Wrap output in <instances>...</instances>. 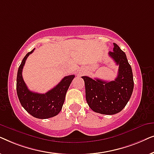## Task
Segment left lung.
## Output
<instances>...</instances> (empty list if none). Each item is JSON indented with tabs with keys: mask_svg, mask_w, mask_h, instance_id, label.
Returning <instances> with one entry per match:
<instances>
[{
	"mask_svg": "<svg viewBox=\"0 0 154 154\" xmlns=\"http://www.w3.org/2000/svg\"><path fill=\"white\" fill-rule=\"evenodd\" d=\"M113 51L109 55L119 65L116 79L112 81L82 76L85 86V98L94 112L113 115L120 112L130 100L134 88L132 68L125 52L113 43Z\"/></svg>",
	"mask_w": 154,
	"mask_h": 154,
	"instance_id": "left-lung-1",
	"label": "left lung"
}]
</instances>
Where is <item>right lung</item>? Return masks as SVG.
Returning a JSON list of instances; mask_svg holds the SVG:
<instances>
[{
    "label": "right lung",
    "mask_w": 154,
    "mask_h": 154,
    "mask_svg": "<svg viewBox=\"0 0 154 154\" xmlns=\"http://www.w3.org/2000/svg\"><path fill=\"white\" fill-rule=\"evenodd\" d=\"M33 50L28 52L22 60L17 75V93L24 109L32 116L46 119L55 116L62 110L65 97L74 75L65 76L55 87L45 94L30 91L22 78V69L27 57Z\"/></svg>",
    "instance_id": "obj_1"
}]
</instances>
